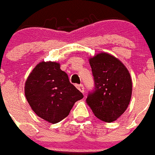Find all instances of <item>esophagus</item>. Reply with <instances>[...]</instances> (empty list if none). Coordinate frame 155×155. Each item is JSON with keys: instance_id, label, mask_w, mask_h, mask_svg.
<instances>
[{"instance_id": "1", "label": "esophagus", "mask_w": 155, "mask_h": 155, "mask_svg": "<svg viewBox=\"0 0 155 155\" xmlns=\"http://www.w3.org/2000/svg\"><path fill=\"white\" fill-rule=\"evenodd\" d=\"M77 87H78V89L81 92H82L84 94L85 91H84V86L82 84H80V85H77Z\"/></svg>"}]
</instances>
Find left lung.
Instances as JSON below:
<instances>
[{"label":"left lung","instance_id":"left-lung-1","mask_svg":"<svg viewBox=\"0 0 155 155\" xmlns=\"http://www.w3.org/2000/svg\"><path fill=\"white\" fill-rule=\"evenodd\" d=\"M89 62L95 88L87 95V104L99 119L114 122L126 111L131 101L130 73L120 60L108 53L97 54Z\"/></svg>","mask_w":155,"mask_h":155}]
</instances>
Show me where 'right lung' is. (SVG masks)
<instances>
[{
    "mask_svg": "<svg viewBox=\"0 0 155 155\" xmlns=\"http://www.w3.org/2000/svg\"><path fill=\"white\" fill-rule=\"evenodd\" d=\"M24 92L35 114L51 123L65 118L74 103L83 98L55 62L39 63L27 79Z\"/></svg>",
    "mask_w": 155,
    "mask_h": 155,
    "instance_id": "obj_1",
    "label": "right lung"
}]
</instances>
